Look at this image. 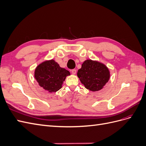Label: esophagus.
<instances>
[{
	"label": "esophagus",
	"instance_id": "obj_1",
	"mask_svg": "<svg viewBox=\"0 0 146 146\" xmlns=\"http://www.w3.org/2000/svg\"><path fill=\"white\" fill-rule=\"evenodd\" d=\"M71 72H72V74L73 75H76V74L77 70H76V69H72V70H71Z\"/></svg>",
	"mask_w": 146,
	"mask_h": 146
}]
</instances>
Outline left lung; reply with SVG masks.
Segmentation results:
<instances>
[{
	"instance_id": "8db88e82",
	"label": "left lung",
	"mask_w": 146,
	"mask_h": 146,
	"mask_svg": "<svg viewBox=\"0 0 146 146\" xmlns=\"http://www.w3.org/2000/svg\"><path fill=\"white\" fill-rule=\"evenodd\" d=\"M77 76L86 89L98 91L108 82L110 74L108 68L104 64L98 61L86 60L78 69Z\"/></svg>"
}]
</instances>
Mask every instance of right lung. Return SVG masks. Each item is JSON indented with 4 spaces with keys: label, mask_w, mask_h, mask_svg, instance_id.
I'll return each instance as SVG.
<instances>
[{
    "label": "right lung",
    "mask_w": 146,
    "mask_h": 146,
    "mask_svg": "<svg viewBox=\"0 0 146 146\" xmlns=\"http://www.w3.org/2000/svg\"><path fill=\"white\" fill-rule=\"evenodd\" d=\"M70 75L68 70L61 68L54 60L43 61L35 70V78L39 85L49 92L61 89L66 77Z\"/></svg>",
    "instance_id": "1"
}]
</instances>
